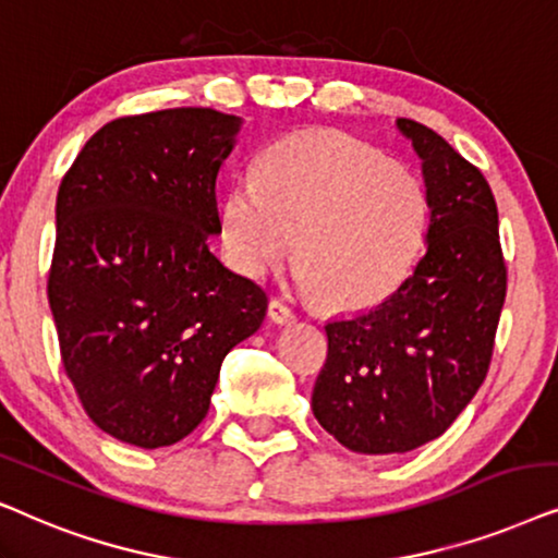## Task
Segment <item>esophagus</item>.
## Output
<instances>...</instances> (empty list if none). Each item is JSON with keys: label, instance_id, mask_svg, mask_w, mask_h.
<instances>
[{"label": "esophagus", "instance_id": "obj_1", "mask_svg": "<svg viewBox=\"0 0 558 558\" xmlns=\"http://www.w3.org/2000/svg\"><path fill=\"white\" fill-rule=\"evenodd\" d=\"M267 316L272 318L275 324H280V326H288V324H293L295 322V314L291 308L286 306L283 301H278V299H272L270 303H267Z\"/></svg>", "mask_w": 558, "mask_h": 558}]
</instances>
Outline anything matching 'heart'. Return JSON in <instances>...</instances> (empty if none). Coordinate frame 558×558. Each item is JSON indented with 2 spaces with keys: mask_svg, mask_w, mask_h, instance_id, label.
<instances>
[{
  "mask_svg": "<svg viewBox=\"0 0 558 558\" xmlns=\"http://www.w3.org/2000/svg\"><path fill=\"white\" fill-rule=\"evenodd\" d=\"M428 227L413 170L341 132H303L232 183L221 234L234 270L259 278L291 255L295 280L331 311H367L411 275Z\"/></svg>",
  "mask_w": 558,
  "mask_h": 558,
  "instance_id": "1",
  "label": "heart"
}]
</instances>
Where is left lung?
<instances>
[{
  "label": "left lung",
  "instance_id": "obj_1",
  "mask_svg": "<svg viewBox=\"0 0 558 558\" xmlns=\"http://www.w3.org/2000/svg\"><path fill=\"white\" fill-rule=\"evenodd\" d=\"M396 128L421 160L426 255L380 306L324 326L311 396L316 421L356 454H405L457 421L487 375L508 288L485 175L434 130Z\"/></svg>",
  "mask_w": 558,
  "mask_h": 558
}]
</instances>
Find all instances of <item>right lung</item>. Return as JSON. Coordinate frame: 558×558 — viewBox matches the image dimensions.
<instances>
[{"instance_id":"1","label":"right lung","mask_w":558,"mask_h":558,"mask_svg":"<svg viewBox=\"0 0 558 558\" xmlns=\"http://www.w3.org/2000/svg\"><path fill=\"white\" fill-rule=\"evenodd\" d=\"M240 130L204 107L114 119L58 189L48 301L65 375L88 418L132 447L185 439L229 349L265 318L263 288L209 247Z\"/></svg>"}]
</instances>
